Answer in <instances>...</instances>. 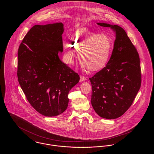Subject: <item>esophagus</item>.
Returning a JSON list of instances; mask_svg holds the SVG:
<instances>
[{"instance_id": "1", "label": "esophagus", "mask_w": 154, "mask_h": 154, "mask_svg": "<svg viewBox=\"0 0 154 154\" xmlns=\"http://www.w3.org/2000/svg\"><path fill=\"white\" fill-rule=\"evenodd\" d=\"M87 80V79L83 76V75H80V81L82 82V81H85Z\"/></svg>"}]
</instances>
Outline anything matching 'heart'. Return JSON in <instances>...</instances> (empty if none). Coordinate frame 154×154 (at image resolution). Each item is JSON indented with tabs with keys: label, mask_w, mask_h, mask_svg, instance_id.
I'll return each instance as SVG.
<instances>
[{
	"label": "heart",
	"mask_w": 154,
	"mask_h": 154,
	"mask_svg": "<svg viewBox=\"0 0 154 154\" xmlns=\"http://www.w3.org/2000/svg\"><path fill=\"white\" fill-rule=\"evenodd\" d=\"M72 43L63 44V58L67 65L73 63L76 57L74 49L79 51L82 66L91 71H98L108 62L112 45L109 37L102 33L91 32L86 28L76 30L71 37Z\"/></svg>",
	"instance_id": "heart-1"
}]
</instances>
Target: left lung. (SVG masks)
<instances>
[{
    "label": "left lung",
    "mask_w": 154,
    "mask_h": 154,
    "mask_svg": "<svg viewBox=\"0 0 154 154\" xmlns=\"http://www.w3.org/2000/svg\"><path fill=\"white\" fill-rule=\"evenodd\" d=\"M116 33L110 60L89 78L91 104L100 117L111 119L122 116L132 105L141 86L139 54L125 30L117 25L97 23Z\"/></svg>",
    "instance_id": "1"
}]
</instances>
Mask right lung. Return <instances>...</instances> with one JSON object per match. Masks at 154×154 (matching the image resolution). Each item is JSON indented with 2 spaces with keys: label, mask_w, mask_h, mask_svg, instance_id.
<instances>
[{
  "label": "right lung",
  "mask_w": 154,
  "mask_h": 154,
  "mask_svg": "<svg viewBox=\"0 0 154 154\" xmlns=\"http://www.w3.org/2000/svg\"><path fill=\"white\" fill-rule=\"evenodd\" d=\"M62 22L36 25L26 33L18 51L19 84L31 106L40 114L54 117L66 110L70 90L79 74L62 62Z\"/></svg>",
  "instance_id": "obj_1"
}]
</instances>
